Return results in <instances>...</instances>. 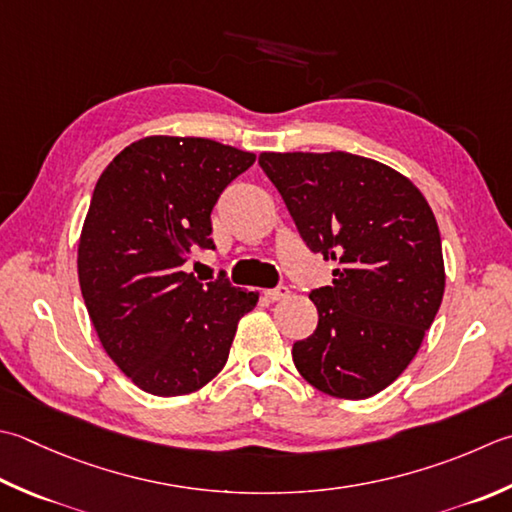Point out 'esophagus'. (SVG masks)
<instances>
[{"label": "esophagus", "mask_w": 512, "mask_h": 512, "mask_svg": "<svg viewBox=\"0 0 512 512\" xmlns=\"http://www.w3.org/2000/svg\"><path fill=\"white\" fill-rule=\"evenodd\" d=\"M266 299H270V302H279V299H286L290 295V290L286 286H279V288H273V290H266Z\"/></svg>", "instance_id": "obj_1"}]
</instances>
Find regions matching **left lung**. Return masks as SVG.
I'll return each instance as SVG.
<instances>
[{"label":"left lung","instance_id":"obj_1","mask_svg":"<svg viewBox=\"0 0 512 512\" xmlns=\"http://www.w3.org/2000/svg\"><path fill=\"white\" fill-rule=\"evenodd\" d=\"M313 253L335 262L333 286L310 293L319 322L293 344L310 386L366 399L413 362L442 304L446 270L426 197L395 168L362 155L262 153Z\"/></svg>","mask_w":512,"mask_h":512}]
</instances>
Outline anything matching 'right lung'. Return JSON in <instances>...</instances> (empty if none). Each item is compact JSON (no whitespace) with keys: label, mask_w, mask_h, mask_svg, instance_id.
Wrapping results in <instances>:
<instances>
[{"label":"right lung","mask_w":512,"mask_h":512,"mask_svg":"<svg viewBox=\"0 0 512 512\" xmlns=\"http://www.w3.org/2000/svg\"><path fill=\"white\" fill-rule=\"evenodd\" d=\"M253 162L213 139L150 135L97 179L79 235V286L108 357L150 395L206 386L257 306V290L202 284L184 270L195 246H215L213 206Z\"/></svg>","instance_id":"obj_1"}]
</instances>
